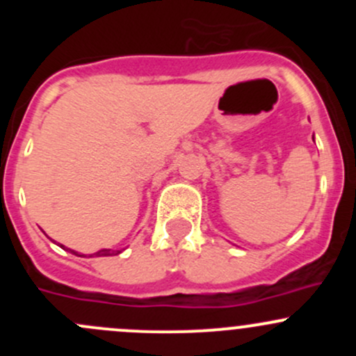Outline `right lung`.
I'll use <instances>...</instances> for the list:
<instances>
[{
  "label": "right lung",
  "instance_id": "add662e5",
  "mask_svg": "<svg viewBox=\"0 0 356 356\" xmlns=\"http://www.w3.org/2000/svg\"><path fill=\"white\" fill-rule=\"evenodd\" d=\"M60 246H62V245H60ZM62 248H65V246H62ZM67 250H68V248H67ZM68 251H70V253H74V254H77V253H75V251H72V250H68ZM118 253H120V251H111V250H99L98 253H95V254H96V257H111V254H118Z\"/></svg>",
  "mask_w": 356,
  "mask_h": 356
}]
</instances>
